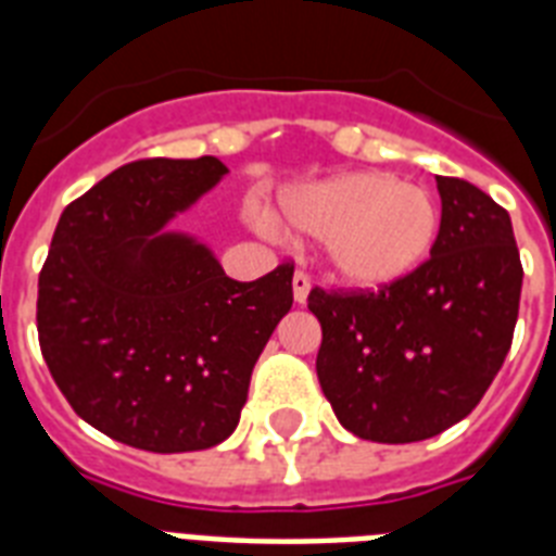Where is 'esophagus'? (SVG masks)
<instances>
[{
    "label": "esophagus",
    "instance_id": "obj_1",
    "mask_svg": "<svg viewBox=\"0 0 556 556\" xmlns=\"http://www.w3.org/2000/svg\"><path fill=\"white\" fill-rule=\"evenodd\" d=\"M291 286H294V300L296 305H303L308 300V291H312V279L305 270H296L294 279H291Z\"/></svg>",
    "mask_w": 556,
    "mask_h": 556
}]
</instances>
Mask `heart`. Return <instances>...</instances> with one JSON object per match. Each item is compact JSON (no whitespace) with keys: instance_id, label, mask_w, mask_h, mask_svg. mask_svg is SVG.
<instances>
[{"instance_id":"heart-1","label":"heart","mask_w":556,"mask_h":556,"mask_svg":"<svg viewBox=\"0 0 556 556\" xmlns=\"http://www.w3.org/2000/svg\"><path fill=\"white\" fill-rule=\"evenodd\" d=\"M282 213L296 230L323 236V262L361 291L395 286L430 256L439 207L427 190L389 173H343L291 190Z\"/></svg>"}]
</instances>
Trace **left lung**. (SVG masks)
Wrapping results in <instances>:
<instances>
[{"label":"left lung","mask_w":556,"mask_h":556,"mask_svg":"<svg viewBox=\"0 0 556 556\" xmlns=\"http://www.w3.org/2000/svg\"><path fill=\"white\" fill-rule=\"evenodd\" d=\"M441 225L430 260L378 291L312 288L317 378L357 439L409 444L476 409L505 364L522 291L508 210L462 178L435 176Z\"/></svg>","instance_id":"obj_1"}]
</instances>
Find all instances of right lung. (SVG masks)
I'll return each mask as SVG.
<instances>
[{"mask_svg":"<svg viewBox=\"0 0 556 556\" xmlns=\"http://www.w3.org/2000/svg\"><path fill=\"white\" fill-rule=\"evenodd\" d=\"M213 155L109 173L56 222L37 331L72 409L150 453L216 447L236 430L262 349L294 303V265L236 282L207 244L167 230L225 178Z\"/></svg>","mask_w":556,"mask_h":556,"instance_id":"add662e5","label":"right lung"}]
</instances>
